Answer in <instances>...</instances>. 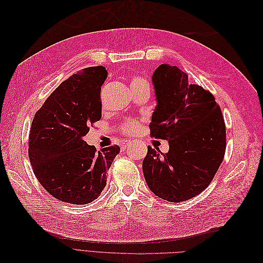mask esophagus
I'll use <instances>...</instances> for the list:
<instances>
[{
	"label": "esophagus",
	"instance_id": "obj_1",
	"mask_svg": "<svg viewBox=\"0 0 263 263\" xmlns=\"http://www.w3.org/2000/svg\"><path fill=\"white\" fill-rule=\"evenodd\" d=\"M132 144H133V142H132L130 140H128V141L126 140V141H124V142H123V145H122V146H123V148H124V149H126V148H128Z\"/></svg>",
	"mask_w": 263,
	"mask_h": 263
}]
</instances>
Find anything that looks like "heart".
<instances>
[{
    "mask_svg": "<svg viewBox=\"0 0 263 263\" xmlns=\"http://www.w3.org/2000/svg\"><path fill=\"white\" fill-rule=\"evenodd\" d=\"M144 83H147L146 80H144V79H140V78H136L134 79V80L132 81L130 83V86H134V85H139V84H144ZM138 128V124L136 122L134 121H128L126 122L123 126V132L126 133V134H133L137 130Z\"/></svg>",
    "mask_w": 263,
    "mask_h": 263,
    "instance_id": "1",
    "label": "heart"
}]
</instances>
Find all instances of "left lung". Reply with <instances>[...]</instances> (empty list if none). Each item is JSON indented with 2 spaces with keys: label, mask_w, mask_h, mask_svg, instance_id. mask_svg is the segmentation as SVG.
<instances>
[{
  "label": "left lung",
  "mask_w": 263,
  "mask_h": 263,
  "mask_svg": "<svg viewBox=\"0 0 263 263\" xmlns=\"http://www.w3.org/2000/svg\"><path fill=\"white\" fill-rule=\"evenodd\" d=\"M153 84L151 136L168 140L169 151L148 146L142 172L155 195L179 203L200 194L217 172L226 149L224 117L213 94L191 84L178 67L162 63Z\"/></svg>",
  "instance_id": "left-lung-1"
}]
</instances>
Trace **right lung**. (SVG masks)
Listing matches in <instances>:
<instances>
[{"label": "right lung", "mask_w": 263, "mask_h": 263, "mask_svg": "<svg viewBox=\"0 0 263 263\" xmlns=\"http://www.w3.org/2000/svg\"><path fill=\"white\" fill-rule=\"evenodd\" d=\"M104 67H90L69 77L46 100L31 122L29 161L43 187L59 201L84 205L100 196L118 146L97 151L83 137L102 117Z\"/></svg>", "instance_id": "add662e5"}]
</instances>
